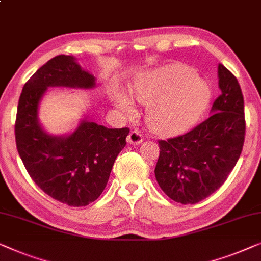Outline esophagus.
<instances>
[{"mask_svg": "<svg viewBox=\"0 0 261 261\" xmlns=\"http://www.w3.org/2000/svg\"><path fill=\"white\" fill-rule=\"evenodd\" d=\"M142 142H143V136L141 135V132L137 130L131 131L130 135L127 136V143H130V144L138 145V144H141Z\"/></svg>", "mask_w": 261, "mask_h": 261, "instance_id": "obj_1", "label": "esophagus"}]
</instances>
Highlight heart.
Returning a JSON list of instances; mask_svg holds the SVG:
<instances>
[{"instance_id":"1","label":"heart","mask_w":261,"mask_h":261,"mask_svg":"<svg viewBox=\"0 0 261 261\" xmlns=\"http://www.w3.org/2000/svg\"><path fill=\"white\" fill-rule=\"evenodd\" d=\"M130 95L138 104H149L146 124L160 135H177L190 129L211 100L207 84L196 78L192 68L181 64L145 73L131 87ZM113 101L122 112H134L132 104L123 93H115Z\"/></svg>"}]
</instances>
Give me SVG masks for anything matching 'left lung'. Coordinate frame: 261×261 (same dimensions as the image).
Masks as SVG:
<instances>
[{"label":"left lung","instance_id":"left-lung-1","mask_svg":"<svg viewBox=\"0 0 261 261\" xmlns=\"http://www.w3.org/2000/svg\"><path fill=\"white\" fill-rule=\"evenodd\" d=\"M221 94L212 116L178 137L159 141L155 176L161 189L182 204L202 201L218 190L239 160L245 139L244 97L236 76L218 66Z\"/></svg>","mask_w":261,"mask_h":261}]
</instances>
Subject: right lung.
<instances>
[{
    "mask_svg": "<svg viewBox=\"0 0 261 261\" xmlns=\"http://www.w3.org/2000/svg\"><path fill=\"white\" fill-rule=\"evenodd\" d=\"M92 73L72 56H58L24 84L17 105L16 148L33 181L54 200L84 207L100 196L130 130L108 129L85 116L75 130L52 135L39 120V105L48 87L90 90Z\"/></svg>",
    "mask_w": 261,
    "mask_h": 261,
    "instance_id": "1",
    "label": "right lung"
}]
</instances>
